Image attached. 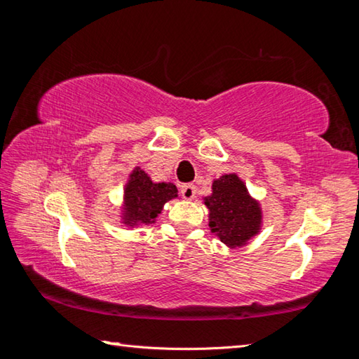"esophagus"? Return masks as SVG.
Segmentation results:
<instances>
[{"instance_id": "1", "label": "esophagus", "mask_w": 359, "mask_h": 359, "mask_svg": "<svg viewBox=\"0 0 359 359\" xmlns=\"http://www.w3.org/2000/svg\"><path fill=\"white\" fill-rule=\"evenodd\" d=\"M180 193H182V196H184V199L190 201V199L194 198V194H196V187H194L193 184H185L180 187Z\"/></svg>"}]
</instances>
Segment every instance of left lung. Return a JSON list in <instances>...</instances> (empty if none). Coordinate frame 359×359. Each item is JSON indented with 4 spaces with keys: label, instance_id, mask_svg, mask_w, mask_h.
I'll use <instances>...</instances> for the list:
<instances>
[{
    "label": "left lung",
    "instance_id": "8db88e82",
    "mask_svg": "<svg viewBox=\"0 0 359 359\" xmlns=\"http://www.w3.org/2000/svg\"><path fill=\"white\" fill-rule=\"evenodd\" d=\"M209 209V228L228 248L247 245L263 228V210L238 174H223L212 182L204 198Z\"/></svg>",
    "mask_w": 359,
    "mask_h": 359
}]
</instances>
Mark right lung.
<instances>
[{
	"instance_id": "1",
	"label": "right lung",
	"mask_w": 359,
	"mask_h": 359,
	"mask_svg": "<svg viewBox=\"0 0 359 359\" xmlns=\"http://www.w3.org/2000/svg\"><path fill=\"white\" fill-rule=\"evenodd\" d=\"M175 198H179L177 187L171 182H154L144 169L136 166L123 187L120 223L126 228L155 223L165 204Z\"/></svg>"
}]
</instances>
